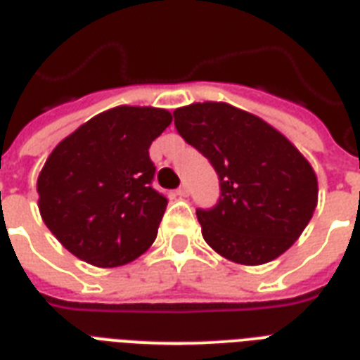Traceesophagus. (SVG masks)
Listing matches in <instances>:
<instances>
[{
    "label": "esophagus",
    "mask_w": 360,
    "mask_h": 360,
    "mask_svg": "<svg viewBox=\"0 0 360 360\" xmlns=\"http://www.w3.org/2000/svg\"><path fill=\"white\" fill-rule=\"evenodd\" d=\"M177 196H179V198H186V196H188V191H186L185 185H181L179 188H177Z\"/></svg>",
    "instance_id": "34e87169"
}]
</instances>
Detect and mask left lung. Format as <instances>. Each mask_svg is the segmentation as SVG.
Segmentation results:
<instances>
[{"label": "left lung", "instance_id": "obj_1", "mask_svg": "<svg viewBox=\"0 0 360 360\" xmlns=\"http://www.w3.org/2000/svg\"><path fill=\"white\" fill-rule=\"evenodd\" d=\"M174 117L219 175V203L196 211L205 243L240 265L282 256L318 205V177L304 155L267 121L228 103L188 104Z\"/></svg>", "mask_w": 360, "mask_h": 360}]
</instances>
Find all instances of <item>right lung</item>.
<instances>
[{
	"label": "right lung",
	"instance_id": "1",
	"mask_svg": "<svg viewBox=\"0 0 360 360\" xmlns=\"http://www.w3.org/2000/svg\"><path fill=\"white\" fill-rule=\"evenodd\" d=\"M168 110L115 106L69 134L42 166L39 211L61 245L95 267H120L157 239L168 200L151 186L153 140Z\"/></svg>",
	"mask_w": 360,
	"mask_h": 360
}]
</instances>
